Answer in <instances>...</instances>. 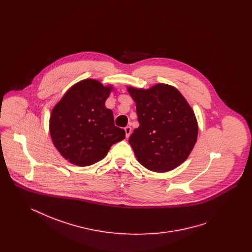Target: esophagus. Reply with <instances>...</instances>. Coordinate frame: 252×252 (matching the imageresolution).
Here are the masks:
<instances>
[{
	"label": "esophagus",
	"instance_id": "esophagus-1",
	"mask_svg": "<svg viewBox=\"0 0 252 252\" xmlns=\"http://www.w3.org/2000/svg\"><path fill=\"white\" fill-rule=\"evenodd\" d=\"M125 131H126V137L128 138L131 134V127L130 126H126L125 127Z\"/></svg>",
	"mask_w": 252,
	"mask_h": 252
}]
</instances>
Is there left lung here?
Wrapping results in <instances>:
<instances>
[{"mask_svg":"<svg viewBox=\"0 0 252 252\" xmlns=\"http://www.w3.org/2000/svg\"><path fill=\"white\" fill-rule=\"evenodd\" d=\"M136 103L138 128L129 137L137 160L163 173L180 166L192 152L198 126L194 112L175 87L156 84L144 90L127 87Z\"/></svg>","mask_w":252,"mask_h":252,"instance_id":"obj_1","label":"left lung"}]
</instances>
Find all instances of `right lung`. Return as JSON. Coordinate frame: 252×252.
I'll use <instances>...</instances> for the list:
<instances>
[{"label": "right lung", "instance_id": "1", "mask_svg": "<svg viewBox=\"0 0 252 252\" xmlns=\"http://www.w3.org/2000/svg\"><path fill=\"white\" fill-rule=\"evenodd\" d=\"M113 90L95 79L71 87L53 108L50 134L61 156L77 166H89L107 156L112 144L126 138L115 126L113 112L105 103Z\"/></svg>", "mask_w": 252, "mask_h": 252}]
</instances>
